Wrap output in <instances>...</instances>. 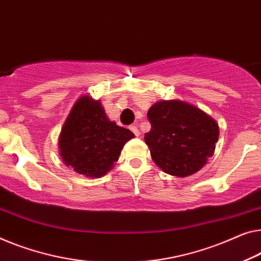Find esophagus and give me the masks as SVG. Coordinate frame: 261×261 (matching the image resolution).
<instances>
[{
	"label": "esophagus",
	"instance_id": "esophagus-1",
	"mask_svg": "<svg viewBox=\"0 0 261 261\" xmlns=\"http://www.w3.org/2000/svg\"><path fill=\"white\" fill-rule=\"evenodd\" d=\"M129 129L132 131V132H134V135L135 136H139V131H138V127L137 126H136V125H130V127H129Z\"/></svg>",
	"mask_w": 261,
	"mask_h": 261
}]
</instances>
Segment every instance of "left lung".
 <instances>
[{"mask_svg":"<svg viewBox=\"0 0 261 261\" xmlns=\"http://www.w3.org/2000/svg\"><path fill=\"white\" fill-rule=\"evenodd\" d=\"M151 130L145 134L153 162L165 173L186 177L199 171L213 154L218 124L191 104L161 100L147 111Z\"/></svg>","mask_w":261,"mask_h":261,"instance_id":"1","label":"left lung"}]
</instances>
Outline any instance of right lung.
Listing matches in <instances>:
<instances>
[{"label": "right lung", "mask_w": 261, "mask_h": 261, "mask_svg": "<svg viewBox=\"0 0 261 261\" xmlns=\"http://www.w3.org/2000/svg\"><path fill=\"white\" fill-rule=\"evenodd\" d=\"M135 135L108 119L99 100L83 96L73 106L60 136L63 161L80 174L102 177L112 169Z\"/></svg>", "instance_id": "add662e5"}]
</instances>
